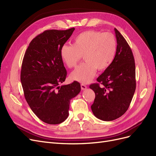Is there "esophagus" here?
Here are the masks:
<instances>
[{
    "label": "esophagus",
    "instance_id": "34e87169",
    "mask_svg": "<svg viewBox=\"0 0 156 156\" xmlns=\"http://www.w3.org/2000/svg\"><path fill=\"white\" fill-rule=\"evenodd\" d=\"M81 88L82 90H85V89L87 88V86L85 85V84H81Z\"/></svg>",
    "mask_w": 156,
    "mask_h": 156
}]
</instances>
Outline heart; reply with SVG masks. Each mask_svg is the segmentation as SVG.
Returning <instances> with one entry per match:
<instances>
[{
  "instance_id": "heart-1",
  "label": "heart",
  "mask_w": 156,
  "mask_h": 156,
  "mask_svg": "<svg viewBox=\"0 0 156 156\" xmlns=\"http://www.w3.org/2000/svg\"><path fill=\"white\" fill-rule=\"evenodd\" d=\"M116 49V39L111 33L87 30L75 37L73 45L64 44L61 47L60 55L69 68L76 66L83 55L85 62L71 73L70 78L73 81L88 83L94 78L96 69L103 71L110 66Z\"/></svg>"
}]
</instances>
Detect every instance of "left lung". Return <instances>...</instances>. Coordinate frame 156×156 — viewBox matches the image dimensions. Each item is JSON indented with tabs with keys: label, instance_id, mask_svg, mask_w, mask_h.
<instances>
[{
	"label": "left lung",
	"instance_id": "left-lung-1",
	"mask_svg": "<svg viewBox=\"0 0 156 156\" xmlns=\"http://www.w3.org/2000/svg\"><path fill=\"white\" fill-rule=\"evenodd\" d=\"M116 53L112 63L97 79L99 83L90 88L96 97L91 106L93 114L103 121H112L123 115L129 107L136 88L135 64L130 47L115 29Z\"/></svg>",
	"mask_w": 156,
	"mask_h": 156
}]
</instances>
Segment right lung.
<instances>
[{"label": "right lung", "instance_id": "obj_1", "mask_svg": "<svg viewBox=\"0 0 156 156\" xmlns=\"http://www.w3.org/2000/svg\"><path fill=\"white\" fill-rule=\"evenodd\" d=\"M74 30L44 31L31 41L23 57L21 82L26 101L33 112L49 124L67 119L70 100L81 91L77 81L59 86L67 75L60 48Z\"/></svg>", "mask_w": 156, "mask_h": 156}]
</instances>
